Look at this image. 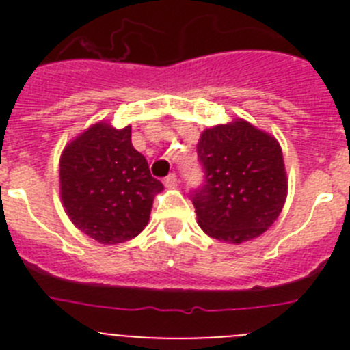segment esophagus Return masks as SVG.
I'll return each instance as SVG.
<instances>
[{"label": "esophagus", "mask_w": 350, "mask_h": 350, "mask_svg": "<svg viewBox=\"0 0 350 350\" xmlns=\"http://www.w3.org/2000/svg\"><path fill=\"white\" fill-rule=\"evenodd\" d=\"M177 184H178V178H177V175H175V173H170L168 177L165 178V185H166V187H168V189H173V187H177Z\"/></svg>", "instance_id": "obj_1"}]
</instances>
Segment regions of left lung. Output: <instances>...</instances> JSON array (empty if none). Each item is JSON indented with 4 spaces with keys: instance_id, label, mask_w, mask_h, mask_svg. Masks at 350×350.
Listing matches in <instances>:
<instances>
[{
    "instance_id": "obj_1",
    "label": "left lung",
    "mask_w": 350,
    "mask_h": 350,
    "mask_svg": "<svg viewBox=\"0 0 350 350\" xmlns=\"http://www.w3.org/2000/svg\"><path fill=\"white\" fill-rule=\"evenodd\" d=\"M205 184L194 191L198 224L224 243L258 238L277 221L287 198L282 148L243 119L206 128L198 142Z\"/></svg>"
}]
</instances>
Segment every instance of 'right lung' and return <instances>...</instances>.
Segmentation results:
<instances>
[{
    "label": "right lung",
    "mask_w": 350,
    "mask_h": 350,
    "mask_svg": "<svg viewBox=\"0 0 350 350\" xmlns=\"http://www.w3.org/2000/svg\"><path fill=\"white\" fill-rule=\"evenodd\" d=\"M165 189L131 144V126L96 122L59 159L61 202L70 221L96 242H128L148 224L154 196Z\"/></svg>",
    "instance_id": "right-lung-1"
}]
</instances>
